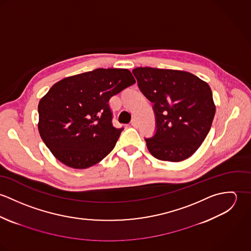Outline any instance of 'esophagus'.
<instances>
[{
  "label": "esophagus",
  "mask_w": 251,
  "mask_h": 251,
  "mask_svg": "<svg viewBox=\"0 0 251 251\" xmlns=\"http://www.w3.org/2000/svg\"><path fill=\"white\" fill-rule=\"evenodd\" d=\"M131 126H132L133 127H137V126H138V121H137L136 119H133V120L131 121Z\"/></svg>",
  "instance_id": "esophagus-1"
}]
</instances>
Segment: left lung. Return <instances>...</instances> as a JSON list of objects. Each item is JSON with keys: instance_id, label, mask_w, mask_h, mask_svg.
<instances>
[{"instance_id": "1", "label": "left lung", "mask_w": 251, "mask_h": 251, "mask_svg": "<svg viewBox=\"0 0 251 251\" xmlns=\"http://www.w3.org/2000/svg\"><path fill=\"white\" fill-rule=\"evenodd\" d=\"M132 72L155 113L156 132L145 139L149 151L171 162L190 157L207 137L215 117L208 83L183 71L136 68Z\"/></svg>"}]
</instances>
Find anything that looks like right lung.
<instances>
[{
    "mask_svg": "<svg viewBox=\"0 0 251 251\" xmlns=\"http://www.w3.org/2000/svg\"><path fill=\"white\" fill-rule=\"evenodd\" d=\"M135 83L126 69H98L64 78L38 103V131L65 165L86 169L114 149L123 128L112 124L109 100Z\"/></svg>",
    "mask_w": 251,
    "mask_h": 251,
    "instance_id": "add662e5",
    "label": "right lung"
}]
</instances>
